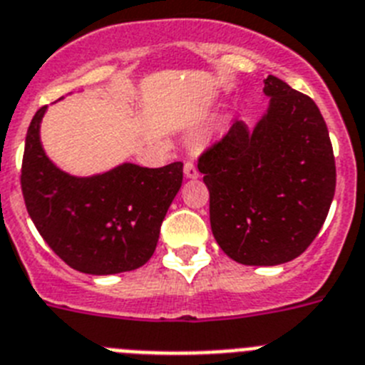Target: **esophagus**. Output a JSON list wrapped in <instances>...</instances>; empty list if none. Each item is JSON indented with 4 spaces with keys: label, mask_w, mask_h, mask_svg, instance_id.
Returning a JSON list of instances; mask_svg holds the SVG:
<instances>
[{
    "label": "esophagus",
    "mask_w": 365,
    "mask_h": 365,
    "mask_svg": "<svg viewBox=\"0 0 365 365\" xmlns=\"http://www.w3.org/2000/svg\"><path fill=\"white\" fill-rule=\"evenodd\" d=\"M185 175L188 177V179H197L199 177V171H197V168H195V164L194 162H186L185 164Z\"/></svg>",
    "instance_id": "1"
}]
</instances>
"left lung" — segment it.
Listing matches in <instances>:
<instances>
[{
	"instance_id": "8db88e82",
	"label": "left lung",
	"mask_w": 365,
	"mask_h": 365,
	"mask_svg": "<svg viewBox=\"0 0 365 365\" xmlns=\"http://www.w3.org/2000/svg\"><path fill=\"white\" fill-rule=\"evenodd\" d=\"M267 110L251 129L235 121L199 157L210 192V227L223 253L244 266H279L304 253L331 208L336 164L312 99L275 76Z\"/></svg>"
}]
</instances>
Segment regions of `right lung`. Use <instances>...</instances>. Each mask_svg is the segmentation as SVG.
<instances>
[{
  "instance_id": "1",
  "label": "right lung",
  "mask_w": 365,
  "mask_h": 365,
  "mask_svg": "<svg viewBox=\"0 0 365 365\" xmlns=\"http://www.w3.org/2000/svg\"><path fill=\"white\" fill-rule=\"evenodd\" d=\"M46 108L31 120L21 162V192L40 236L81 273L114 275L144 266L182 185V162L164 168L123 162L98 175H70L40 142Z\"/></svg>"
}]
</instances>
